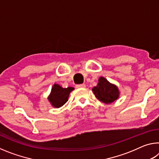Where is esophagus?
Instances as JSON below:
<instances>
[{
    "mask_svg": "<svg viewBox=\"0 0 159 159\" xmlns=\"http://www.w3.org/2000/svg\"><path fill=\"white\" fill-rule=\"evenodd\" d=\"M76 87L77 88H85V84H79L76 85Z\"/></svg>",
    "mask_w": 159,
    "mask_h": 159,
    "instance_id": "obj_1",
    "label": "esophagus"
}]
</instances>
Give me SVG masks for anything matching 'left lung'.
Segmentation results:
<instances>
[{
	"label": "left lung",
	"mask_w": 159,
	"mask_h": 159,
	"mask_svg": "<svg viewBox=\"0 0 159 159\" xmlns=\"http://www.w3.org/2000/svg\"><path fill=\"white\" fill-rule=\"evenodd\" d=\"M98 84L93 88V92L99 101L104 104H111L119 97V90L116 85L111 84L105 78L100 77Z\"/></svg>",
	"instance_id": "1"
}]
</instances>
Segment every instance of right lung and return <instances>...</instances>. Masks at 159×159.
Here are the masks:
<instances>
[{
	"label": "right lung",
	"instance_id": "obj_1",
	"mask_svg": "<svg viewBox=\"0 0 159 159\" xmlns=\"http://www.w3.org/2000/svg\"><path fill=\"white\" fill-rule=\"evenodd\" d=\"M74 88L72 87H68L63 88L58 84H54L51 93L48 97V100L55 108H60L63 106L68 101V98L70 93L74 90Z\"/></svg>",
	"mask_w": 159,
	"mask_h": 159
}]
</instances>
